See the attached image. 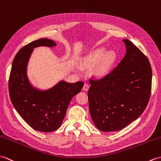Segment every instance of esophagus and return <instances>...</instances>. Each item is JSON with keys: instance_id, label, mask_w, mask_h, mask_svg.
<instances>
[{"instance_id": "obj_1", "label": "esophagus", "mask_w": 161, "mask_h": 161, "mask_svg": "<svg viewBox=\"0 0 161 161\" xmlns=\"http://www.w3.org/2000/svg\"><path fill=\"white\" fill-rule=\"evenodd\" d=\"M89 87H90V86H89V85L87 83H85L84 85H83V90L86 92L89 90Z\"/></svg>"}]
</instances>
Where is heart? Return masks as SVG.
Segmentation results:
<instances>
[{"label":"heart","mask_w":161,"mask_h":161,"mask_svg":"<svg viewBox=\"0 0 161 161\" xmlns=\"http://www.w3.org/2000/svg\"><path fill=\"white\" fill-rule=\"evenodd\" d=\"M104 49L101 48L97 49L94 53V54H92L91 56H90V58H88L85 62H83V65H82L83 67L86 68V67L90 66L92 64L98 61L100 58H101L103 54H104ZM103 56L101 65H99L98 69L96 71V74L98 76H103L108 73L116 58V53L114 51H109Z\"/></svg>","instance_id":"obj_1"}]
</instances>
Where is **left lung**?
I'll return each mask as SVG.
<instances>
[{"label":"left lung","mask_w":161,"mask_h":161,"mask_svg":"<svg viewBox=\"0 0 161 161\" xmlns=\"http://www.w3.org/2000/svg\"><path fill=\"white\" fill-rule=\"evenodd\" d=\"M126 54L101 78H90L89 109L95 126L103 131L123 129L136 120L147 107L152 90V71L148 58L124 39Z\"/></svg>","instance_id":"8db88e82"}]
</instances>
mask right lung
Masks as SVG:
<instances>
[{"instance_id":"add662e5","label":"right lung","mask_w":161,"mask_h":161,"mask_svg":"<svg viewBox=\"0 0 161 161\" xmlns=\"http://www.w3.org/2000/svg\"><path fill=\"white\" fill-rule=\"evenodd\" d=\"M52 40L40 38L25 45L12 63L9 78L11 101L17 112L35 130L51 132L60 127L71 98L83 87V81L75 83L60 81L50 90H38L30 83L27 65L34 47H53Z\"/></svg>"}]
</instances>
